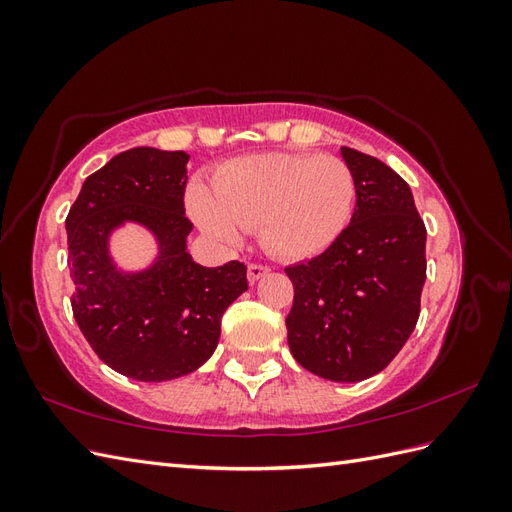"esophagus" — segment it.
Returning <instances> with one entry per match:
<instances>
[{"mask_svg": "<svg viewBox=\"0 0 512 512\" xmlns=\"http://www.w3.org/2000/svg\"><path fill=\"white\" fill-rule=\"evenodd\" d=\"M269 273V267H262V265H250L247 267V280H250L252 284L258 282L260 277H265Z\"/></svg>", "mask_w": 512, "mask_h": 512, "instance_id": "34e87169", "label": "esophagus"}]
</instances>
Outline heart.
I'll list each match as a JSON object with an SVG mask.
<instances>
[{"label": "heart", "mask_w": 512, "mask_h": 512, "mask_svg": "<svg viewBox=\"0 0 512 512\" xmlns=\"http://www.w3.org/2000/svg\"><path fill=\"white\" fill-rule=\"evenodd\" d=\"M213 192L194 185L188 207L200 230L237 243L258 226L267 252L288 260L322 254L348 226L356 198L350 166L335 156L260 153L215 170Z\"/></svg>", "instance_id": "b5f03b06"}]
</instances>
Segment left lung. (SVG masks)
Segmentation results:
<instances>
[{"mask_svg": "<svg viewBox=\"0 0 512 512\" xmlns=\"http://www.w3.org/2000/svg\"><path fill=\"white\" fill-rule=\"evenodd\" d=\"M356 181L348 228L320 256L286 269L294 359L331 382L376 376L412 335L425 284L427 230L410 185L391 166L350 147Z\"/></svg>", "mask_w": 512, "mask_h": 512, "instance_id": "left-lung-1", "label": "left lung"}]
</instances>
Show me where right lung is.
Here are the masks:
<instances>
[{"label": "right lung", "mask_w": 512, "mask_h": 512, "mask_svg": "<svg viewBox=\"0 0 512 512\" xmlns=\"http://www.w3.org/2000/svg\"><path fill=\"white\" fill-rule=\"evenodd\" d=\"M188 162L185 151H121L83 181L66 218L76 324L100 359L132 380L166 382L205 365L222 314L247 290L241 262L203 267L188 252ZM128 225L157 245L143 268H123L112 254V237Z\"/></svg>", "instance_id": "1"}]
</instances>
